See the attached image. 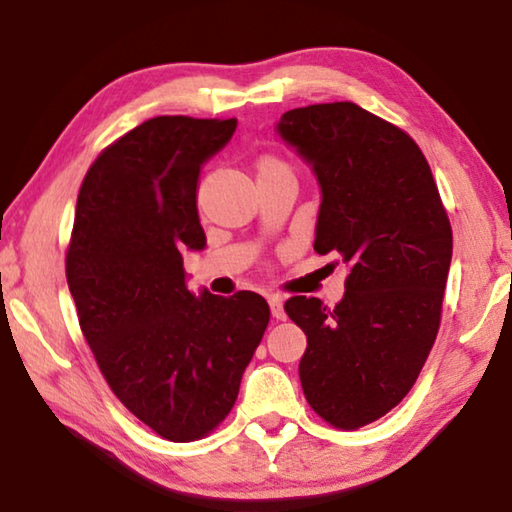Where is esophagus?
Masks as SVG:
<instances>
[{
    "label": "esophagus",
    "instance_id": "obj_1",
    "mask_svg": "<svg viewBox=\"0 0 512 512\" xmlns=\"http://www.w3.org/2000/svg\"><path fill=\"white\" fill-rule=\"evenodd\" d=\"M268 305H271V314H273V318H277V320H284V300L280 298V296H271L268 298Z\"/></svg>",
    "mask_w": 512,
    "mask_h": 512
}]
</instances>
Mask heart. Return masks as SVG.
Instances as JSON below:
<instances>
[{
    "mask_svg": "<svg viewBox=\"0 0 512 512\" xmlns=\"http://www.w3.org/2000/svg\"><path fill=\"white\" fill-rule=\"evenodd\" d=\"M284 169H289L287 162L275 158V155H262V158L257 160V176H266V173L284 171Z\"/></svg>",
    "mask_w": 512,
    "mask_h": 512,
    "instance_id": "heart-1",
    "label": "heart"
}]
</instances>
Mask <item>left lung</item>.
<instances>
[{
    "mask_svg": "<svg viewBox=\"0 0 512 512\" xmlns=\"http://www.w3.org/2000/svg\"><path fill=\"white\" fill-rule=\"evenodd\" d=\"M275 131L320 187L314 250L350 271L334 309L307 296L284 305L307 334L300 384L320 418L357 429L395 409L429 357L452 228L418 144L357 103L289 110Z\"/></svg>",
    "mask_w": 512,
    "mask_h": 512,
    "instance_id": "8db88e82",
    "label": "left lung"
}]
</instances>
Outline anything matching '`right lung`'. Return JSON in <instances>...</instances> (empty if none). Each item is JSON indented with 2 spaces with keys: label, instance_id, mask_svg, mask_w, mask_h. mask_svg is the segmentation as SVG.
<instances>
[{
  "label": "right lung",
  "instance_id": "1",
  "mask_svg": "<svg viewBox=\"0 0 512 512\" xmlns=\"http://www.w3.org/2000/svg\"><path fill=\"white\" fill-rule=\"evenodd\" d=\"M237 119L153 117L119 137L76 201L67 284L112 393L158 436L187 443L230 413L271 318L253 291L187 289L183 253L203 250V164Z\"/></svg>",
  "mask_w": 512,
  "mask_h": 512
}]
</instances>
